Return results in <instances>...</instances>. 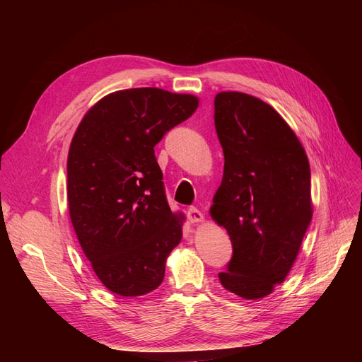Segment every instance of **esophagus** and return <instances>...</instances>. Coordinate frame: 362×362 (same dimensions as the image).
<instances>
[{
  "label": "esophagus",
  "mask_w": 362,
  "mask_h": 362,
  "mask_svg": "<svg viewBox=\"0 0 362 362\" xmlns=\"http://www.w3.org/2000/svg\"><path fill=\"white\" fill-rule=\"evenodd\" d=\"M187 217H189V221L192 222V223H196V222H204V214L198 210V208H194V206H190L189 210H187Z\"/></svg>",
  "instance_id": "esophagus-1"
}]
</instances>
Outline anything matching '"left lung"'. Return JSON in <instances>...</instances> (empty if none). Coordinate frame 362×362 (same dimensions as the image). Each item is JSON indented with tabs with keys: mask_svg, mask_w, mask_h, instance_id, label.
I'll use <instances>...</instances> for the list:
<instances>
[{
	"mask_svg": "<svg viewBox=\"0 0 362 362\" xmlns=\"http://www.w3.org/2000/svg\"><path fill=\"white\" fill-rule=\"evenodd\" d=\"M214 125L225 168L210 214L233 243L218 279L240 298L262 299L287 278L311 222L308 157L282 116L252 95L217 93Z\"/></svg>",
	"mask_w": 362,
	"mask_h": 362,
	"instance_id": "obj_1",
	"label": "left lung"
}]
</instances>
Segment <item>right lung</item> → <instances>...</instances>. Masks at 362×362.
<instances>
[{
  "mask_svg": "<svg viewBox=\"0 0 362 362\" xmlns=\"http://www.w3.org/2000/svg\"><path fill=\"white\" fill-rule=\"evenodd\" d=\"M199 100L157 87L108 93L84 115L68 154L76 238L104 287L124 298L156 290L182 237V213L164 194L154 146Z\"/></svg>",
  "mask_w": 362,
  "mask_h": 362,
  "instance_id": "1",
  "label": "right lung"
}]
</instances>
